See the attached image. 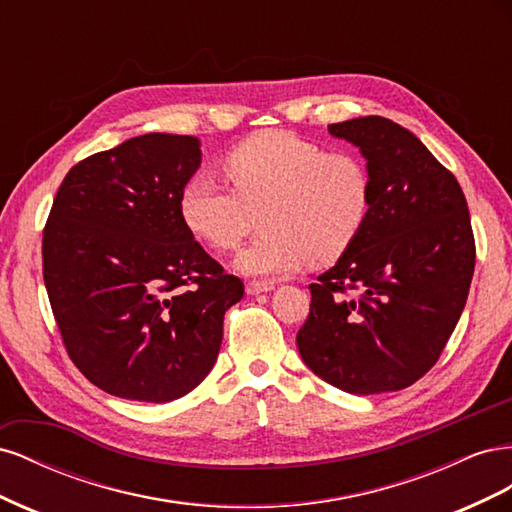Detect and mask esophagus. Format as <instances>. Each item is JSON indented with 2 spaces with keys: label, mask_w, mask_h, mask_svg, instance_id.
Instances as JSON below:
<instances>
[{
  "label": "esophagus",
  "mask_w": 512,
  "mask_h": 512,
  "mask_svg": "<svg viewBox=\"0 0 512 512\" xmlns=\"http://www.w3.org/2000/svg\"><path fill=\"white\" fill-rule=\"evenodd\" d=\"M245 290H247V294H262V292H271V290H273V284L252 280V282H247Z\"/></svg>",
  "instance_id": "34e87169"
}]
</instances>
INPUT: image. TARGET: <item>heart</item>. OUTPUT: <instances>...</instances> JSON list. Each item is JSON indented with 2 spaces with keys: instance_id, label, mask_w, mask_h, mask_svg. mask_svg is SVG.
<instances>
[{
  "instance_id": "heart-1",
  "label": "heart",
  "mask_w": 512,
  "mask_h": 512,
  "mask_svg": "<svg viewBox=\"0 0 512 512\" xmlns=\"http://www.w3.org/2000/svg\"><path fill=\"white\" fill-rule=\"evenodd\" d=\"M222 166L232 190L196 175L183 185L179 211L192 235L218 252L237 250L258 215L262 235L237 258L247 275L282 277L307 262L329 265L367 224L371 175L356 153L267 130L232 147Z\"/></svg>"
}]
</instances>
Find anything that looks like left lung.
Segmentation results:
<instances>
[{
  "mask_svg": "<svg viewBox=\"0 0 512 512\" xmlns=\"http://www.w3.org/2000/svg\"><path fill=\"white\" fill-rule=\"evenodd\" d=\"M329 132L365 156L371 211L350 250L309 284L297 346L346 393L401 391L436 365L466 307L476 262L468 203L451 170L399 123L369 115Z\"/></svg>",
  "mask_w": 512,
  "mask_h": 512,
  "instance_id": "obj_1",
  "label": "left lung"
}]
</instances>
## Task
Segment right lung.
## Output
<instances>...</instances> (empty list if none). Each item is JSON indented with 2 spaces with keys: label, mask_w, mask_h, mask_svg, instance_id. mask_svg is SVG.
Here are the masks:
<instances>
[{
  "label": "right lung",
  "mask_w": 512,
  "mask_h": 512,
  "mask_svg": "<svg viewBox=\"0 0 512 512\" xmlns=\"http://www.w3.org/2000/svg\"><path fill=\"white\" fill-rule=\"evenodd\" d=\"M198 138L143 134L74 164L42 232V275L68 356L98 389L164 404L207 378L243 297L185 226Z\"/></svg>",
  "instance_id": "right-lung-1"
}]
</instances>
